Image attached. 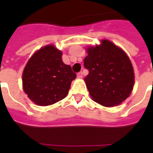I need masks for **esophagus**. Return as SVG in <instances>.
<instances>
[{"instance_id":"esophagus-1","label":"esophagus","mask_w":153,"mask_h":153,"mask_svg":"<svg viewBox=\"0 0 153 153\" xmlns=\"http://www.w3.org/2000/svg\"><path fill=\"white\" fill-rule=\"evenodd\" d=\"M77 77H78L79 79L83 78V72H79V73L77 74Z\"/></svg>"}]
</instances>
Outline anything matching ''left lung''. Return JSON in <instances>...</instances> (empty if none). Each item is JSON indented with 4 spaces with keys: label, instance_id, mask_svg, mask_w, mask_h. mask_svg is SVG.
<instances>
[{
    "label": "left lung",
    "instance_id": "obj_1",
    "mask_svg": "<svg viewBox=\"0 0 153 153\" xmlns=\"http://www.w3.org/2000/svg\"><path fill=\"white\" fill-rule=\"evenodd\" d=\"M83 65L88 70L84 79L93 100L104 106H115L130 95L134 73L124 51L108 40L87 48Z\"/></svg>",
    "mask_w": 153,
    "mask_h": 153
}]
</instances>
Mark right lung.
Segmentation results:
<instances>
[{
	"label": "right lung",
	"mask_w": 153,
	"mask_h": 153,
	"mask_svg": "<svg viewBox=\"0 0 153 153\" xmlns=\"http://www.w3.org/2000/svg\"><path fill=\"white\" fill-rule=\"evenodd\" d=\"M62 52L47 45L36 51L23 72L25 93L38 106H49L67 96L76 74L63 63Z\"/></svg>",
	"instance_id": "obj_1"
}]
</instances>
